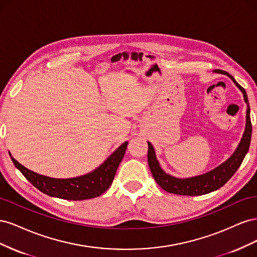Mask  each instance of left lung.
<instances>
[{"label":"left lung","mask_w":257,"mask_h":257,"mask_svg":"<svg viewBox=\"0 0 257 257\" xmlns=\"http://www.w3.org/2000/svg\"><path fill=\"white\" fill-rule=\"evenodd\" d=\"M213 72L217 74L226 75L227 77H229L232 82L236 84V87L243 94V99L246 104L245 127L243 135L241 137V141L238 147L236 148V150L226 161L203 175L194 176L190 178H177L175 176L165 173L164 169L160 165V162L157 159V155H155L154 147L150 142H148V164H149L152 176L161 188L168 193L177 194V195L198 196L216 191L217 189H220L221 186L226 183L232 177V175L237 172V169L240 167L245 154L248 151V148H250L252 136V124L250 118V106H248L246 92L235 80L234 77L229 75L228 73L220 71V69H215Z\"/></svg>","instance_id":"8db88e82"}]
</instances>
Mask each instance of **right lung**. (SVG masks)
I'll return each mask as SVG.
<instances>
[{
  "mask_svg": "<svg viewBox=\"0 0 257 257\" xmlns=\"http://www.w3.org/2000/svg\"><path fill=\"white\" fill-rule=\"evenodd\" d=\"M127 144V142L123 143L93 172L68 179L51 178L34 173L21 165L18 161L12 157L11 153L10 155L16 168L20 170L22 175L37 190H40L46 195L66 200H83L102 195L111 185L116 169L126 151Z\"/></svg>",
  "mask_w": 257,
  "mask_h": 257,
  "instance_id": "right-lung-1",
  "label": "right lung"
}]
</instances>
